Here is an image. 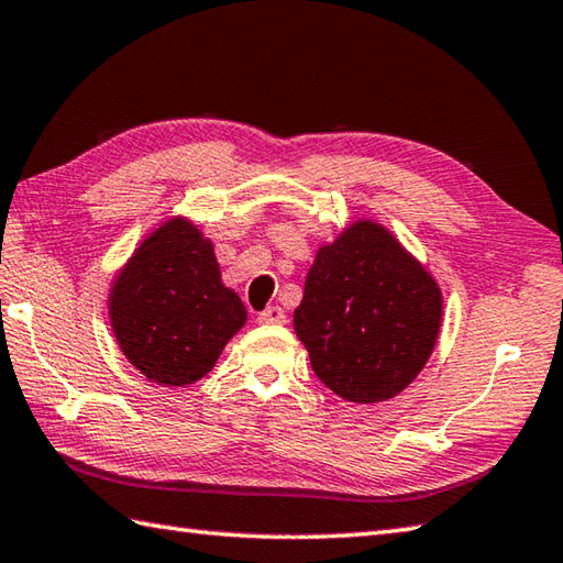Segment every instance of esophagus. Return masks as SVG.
<instances>
[{
    "label": "esophagus",
    "instance_id": "34e87169",
    "mask_svg": "<svg viewBox=\"0 0 563 563\" xmlns=\"http://www.w3.org/2000/svg\"><path fill=\"white\" fill-rule=\"evenodd\" d=\"M258 322L261 324H283L285 322V310H283V307H266V310L258 314Z\"/></svg>",
    "mask_w": 563,
    "mask_h": 563
}]
</instances>
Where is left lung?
I'll use <instances>...</instances> for the list:
<instances>
[{
    "label": "left lung",
    "instance_id": "obj_1",
    "mask_svg": "<svg viewBox=\"0 0 563 563\" xmlns=\"http://www.w3.org/2000/svg\"><path fill=\"white\" fill-rule=\"evenodd\" d=\"M292 324L329 390L349 402H383L432 356L442 290L388 229L358 219L319 246Z\"/></svg>",
    "mask_w": 563,
    "mask_h": 563
}]
</instances>
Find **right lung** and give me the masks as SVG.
<instances>
[{
  "label": "right lung",
  "mask_w": 563,
  "mask_h": 563,
  "mask_svg": "<svg viewBox=\"0 0 563 563\" xmlns=\"http://www.w3.org/2000/svg\"><path fill=\"white\" fill-rule=\"evenodd\" d=\"M109 322L134 368L163 388L207 376L246 307L227 288L212 241L173 217L141 241L109 290Z\"/></svg>",
  "instance_id": "right-lung-1"
}]
</instances>
